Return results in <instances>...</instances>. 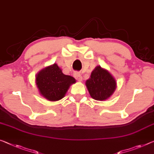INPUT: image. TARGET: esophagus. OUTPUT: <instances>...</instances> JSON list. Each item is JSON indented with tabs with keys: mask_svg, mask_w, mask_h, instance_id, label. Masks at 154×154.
I'll return each mask as SVG.
<instances>
[{
	"mask_svg": "<svg viewBox=\"0 0 154 154\" xmlns=\"http://www.w3.org/2000/svg\"><path fill=\"white\" fill-rule=\"evenodd\" d=\"M74 75L75 79H76V80H78V81H82V75H81V74H80V73H79V72H75L74 74Z\"/></svg>",
	"mask_w": 154,
	"mask_h": 154,
	"instance_id": "obj_1",
	"label": "esophagus"
}]
</instances>
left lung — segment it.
<instances>
[{"mask_svg":"<svg viewBox=\"0 0 154 154\" xmlns=\"http://www.w3.org/2000/svg\"><path fill=\"white\" fill-rule=\"evenodd\" d=\"M85 84L91 98L96 100H107L116 88L114 78L100 66H97L92 71L90 78L87 80Z\"/></svg>","mask_w":154,"mask_h":154,"instance_id":"obj_1","label":"left lung"}]
</instances>
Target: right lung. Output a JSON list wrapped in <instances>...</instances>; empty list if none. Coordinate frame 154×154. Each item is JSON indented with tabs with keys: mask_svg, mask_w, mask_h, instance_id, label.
Here are the masks:
<instances>
[{
	"mask_svg": "<svg viewBox=\"0 0 154 154\" xmlns=\"http://www.w3.org/2000/svg\"><path fill=\"white\" fill-rule=\"evenodd\" d=\"M75 80L71 75H65L54 63L40 71L36 76V84L40 94L49 101L62 99Z\"/></svg>",
	"mask_w": 154,
	"mask_h": 154,
	"instance_id": "add662e5",
	"label": "right lung"
}]
</instances>
